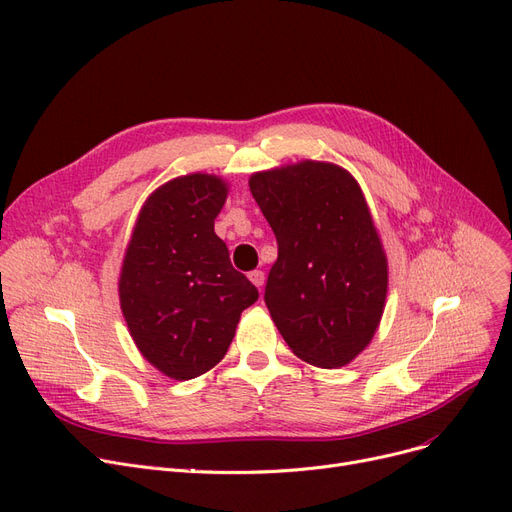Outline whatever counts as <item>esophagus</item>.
Returning a JSON list of instances; mask_svg holds the SVG:
<instances>
[{
	"label": "esophagus",
	"instance_id": "obj_1",
	"mask_svg": "<svg viewBox=\"0 0 512 512\" xmlns=\"http://www.w3.org/2000/svg\"><path fill=\"white\" fill-rule=\"evenodd\" d=\"M249 280H251L257 288H261L263 282H265V274H263L261 270H253V272H249Z\"/></svg>",
	"mask_w": 512,
	"mask_h": 512
}]
</instances>
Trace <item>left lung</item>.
Masks as SVG:
<instances>
[{
	"mask_svg": "<svg viewBox=\"0 0 512 512\" xmlns=\"http://www.w3.org/2000/svg\"><path fill=\"white\" fill-rule=\"evenodd\" d=\"M278 259L265 305L301 360L337 368L374 337L387 297V259L364 194L330 163L303 161L251 175Z\"/></svg>",
	"mask_w": 512,
	"mask_h": 512,
	"instance_id": "obj_1",
	"label": "left lung"
}]
</instances>
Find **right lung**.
Returning a JSON list of instances; mask_svg holds the SVG:
<instances>
[{
	"label": "right lung",
	"instance_id": "obj_1",
	"mask_svg": "<svg viewBox=\"0 0 512 512\" xmlns=\"http://www.w3.org/2000/svg\"><path fill=\"white\" fill-rule=\"evenodd\" d=\"M228 188L215 175L177 177L154 192L131 234L119 297L144 358L188 381L224 358L240 314L259 299L213 226Z\"/></svg>",
	"mask_w": 512,
	"mask_h": 512
}]
</instances>
